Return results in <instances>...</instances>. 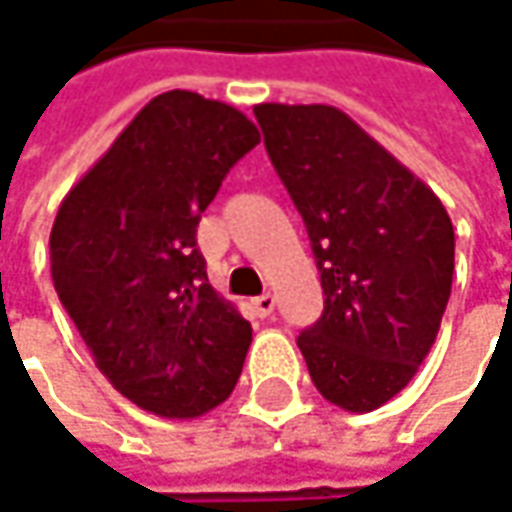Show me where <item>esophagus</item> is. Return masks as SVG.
<instances>
[{"instance_id":"1","label":"esophagus","mask_w":512,"mask_h":512,"mask_svg":"<svg viewBox=\"0 0 512 512\" xmlns=\"http://www.w3.org/2000/svg\"><path fill=\"white\" fill-rule=\"evenodd\" d=\"M252 310H255L260 318L272 316V313H275V298H272L269 292H266V295H257V298H252Z\"/></svg>"}]
</instances>
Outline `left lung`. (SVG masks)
I'll use <instances>...</instances> for the list:
<instances>
[{
  "instance_id": "8db88e82",
  "label": "left lung",
  "mask_w": 512,
  "mask_h": 512,
  "mask_svg": "<svg viewBox=\"0 0 512 512\" xmlns=\"http://www.w3.org/2000/svg\"><path fill=\"white\" fill-rule=\"evenodd\" d=\"M255 118L321 272L324 313L298 336L307 371L333 406L374 411L435 345L455 272L452 220L342 109L257 104Z\"/></svg>"
}]
</instances>
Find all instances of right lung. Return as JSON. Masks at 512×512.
<instances>
[{
  "instance_id": "1",
  "label": "right lung",
  "mask_w": 512,
  "mask_h": 512,
  "mask_svg": "<svg viewBox=\"0 0 512 512\" xmlns=\"http://www.w3.org/2000/svg\"><path fill=\"white\" fill-rule=\"evenodd\" d=\"M260 141L234 106L173 89L60 202L51 281L98 371L138 408L194 420L234 391L252 324L208 284L196 226Z\"/></svg>"
}]
</instances>
